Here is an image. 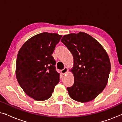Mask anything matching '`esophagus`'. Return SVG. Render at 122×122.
I'll return each instance as SVG.
<instances>
[{
  "instance_id": "esophagus-1",
  "label": "esophagus",
  "mask_w": 122,
  "mask_h": 122,
  "mask_svg": "<svg viewBox=\"0 0 122 122\" xmlns=\"http://www.w3.org/2000/svg\"><path fill=\"white\" fill-rule=\"evenodd\" d=\"M67 71H68L67 68L65 67V68H64V69L61 70V74H66V73H67Z\"/></svg>"
}]
</instances>
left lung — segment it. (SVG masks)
Wrapping results in <instances>:
<instances>
[{
	"label": "left lung",
	"instance_id": "obj_1",
	"mask_svg": "<svg viewBox=\"0 0 122 122\" xmlns=\"http://www.w3.org/2000/svg\"><path fill=\"white\" fill-rule=\"evenodd\" d=\"M61 41L74 59V82L66 88L69 96L79 102L92 101L107 84L111 71L108 54L98 41L83 32L65 35Z\"/></svg>",
	"mask_w": 122,
	"mask_h": 122
}]
</instances>
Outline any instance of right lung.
<instances>
[{"label":"right lung","mask_w":122,"mask_h":122,"mask_svg":"<svg viewBox=\"0 0 122 122\" xmlns=\"http://www.w3.org/2000/svg\"><path fill=\"white\" fill-rule=\"evenodd\" d=\"M61 36L56 33H40L28 39L18 52L16 79L24 92L36 101L51 98L59 81L52 54Z\"/></svg>","instance_id":"obj_1"}]
</instances>
